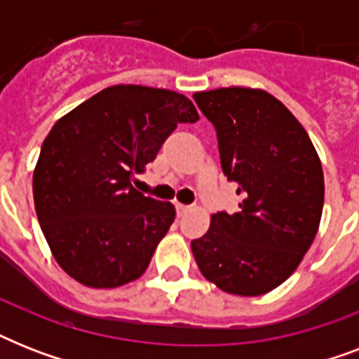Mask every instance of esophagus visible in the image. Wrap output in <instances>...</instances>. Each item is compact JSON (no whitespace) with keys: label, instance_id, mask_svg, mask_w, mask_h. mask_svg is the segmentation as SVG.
Returning <instances> with one entry per match:
<instances>
[{"label":"esophagus","instance_id":"1","mask_svg":"<svg viewBox=\"0 0 359 359\" xmlns=\"http://www.w3.org/2000/svg\"><path fill=\"white\" fill-rule=\"evenodd\" d=\"M175 208H177V214H179V216H182V214H186L188 210H190V207H188V205H180V203H177V205H175Z\"/></svg>","mask_w":359,"mask_h":359}]
</instances>
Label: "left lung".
<instances>
[{"label":"left lung","instance_id":"obj_1","mask_svg":"<svg viewBox=\"0 0 359 359\" xmlns=\"http://www.w3.org/2000/svg\"><path fill=\"white\" fill-rule=\"evenodd\" d=\"M194 100L216 126L222 168L242 201L238 212L210 216L191 253L218 289L266 294L294 273L317 236L320 158L300 121L262 89L222 87Z\"/></svg>","mask_w":359,"mask_h":359}]
</instances>
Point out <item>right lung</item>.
Here are the masks:
<instances>
[{
    "instance_id": "obj_1",
    "label": "right lung",
    "mask_w": 359,
    "mask_h": 359,
    "mask_svg": "<svg viewBox=\"0 0 359 359\" xmlns=\"http://www.w3.org/2000/svg\"><path fill=\"white\" fill-rule=\"evenodd\" d=\"M184 95L111 86L53 124L33 171L41 229L78 283L115 289L143 276L175 219V207L141 196L135 175L179 123H196Z\"/></svg>"
}]
</instances>
